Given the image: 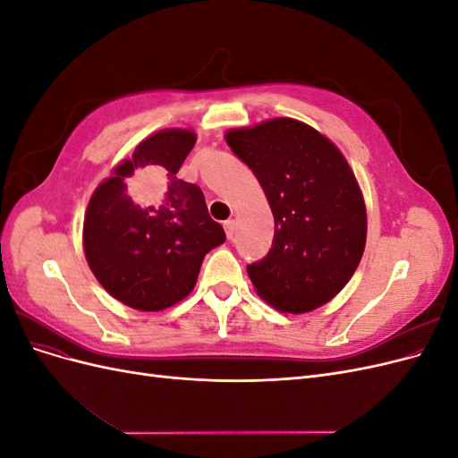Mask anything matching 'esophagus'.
<instances>
[{
  "mask_svg": "<svg viewBox=\"0 0 458 458\" xmlns=\"http://www.w3.org/2000/svg\"><path fill=\"white\" fill-rule=\"evenodd\" d=\"M224 227H225V234H227V239L231 241V239L234 237V233H237V221H234V219H227L225 224H224Z\"/></svg>",
  "mask_w": 458,
  "mask_h": 458,
  "instance_id": "esophagus-1",
  "label": "esophagus"
}]
</instances>
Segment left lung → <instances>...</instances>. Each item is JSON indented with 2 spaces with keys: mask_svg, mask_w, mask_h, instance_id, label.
I'll use <instances>...</instances> for the list:
<instances>
[{
  "mask_svg": "<svg viewBox=\"0 0 458 458\" xmlns=\"http://www.w3.org/2000/svg\"><path fill=\"white\" fill-rule=\"evenodd\" d=\"M225 141L258 177L275 217L271 250L246 267L256 293L283 313L321 308L348 284L365 250V200L348 160L293 118L231 130Z\"/></svg>",
  "mask_w": 458,
  "mask_h": 458,
  "instance_id": "8db88e82",
  "label": "left lung"
}]
</instances>
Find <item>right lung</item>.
<instances>
[{
    "label": "right lung",
    "instance_id": "1",
    "mask_svg": "<svg viewBox=\"0 0 458 458\" xmlns=\"http://www.w3.org/2000/svg\"><path fill=\"white\" fill-rule=\"evenodd\" d=\"M197 143L191 130H162L135 147L95 189L84 252L106 293L140 311H160L197 284L204 256L225 242L199 185L177 177ZM135 182L140 199L129 195Z\"/></svg>",
    "mask_w": 458,
    "mask_h": 458
}]
</instances>
